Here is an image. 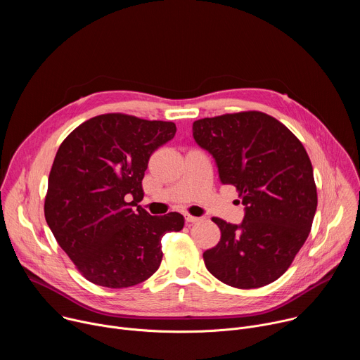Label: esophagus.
Wrapping results in <instances>:
<instances>
[{"instance_id":"obj_1","label":"esophagus","mask_w":360,"mask_h":360,"mask_svg":"<svg viewBox=\"0 0 360 360\" xmlns=\"http://www.w3.org/2000/svg\"><path fill=\"white\" fill-rule=\"evenodd\" d=\"M185 221H186L188 224H195V222H199V221H200V218H198V217H192V215H189V214H185Z\"/></svg>"}]
</instances>
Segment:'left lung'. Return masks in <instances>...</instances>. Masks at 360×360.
I'll return each instance as SVG.
<instances>
[{"instance_id":"left-lung-1","label":"left lung","mask_w":360,"mask_h":360,"mask_svg":"<svg viewBox=\"0 0 360 360\" xmlns=\"http://www.w3.org/2000/svg\"><path fill=\"white\" fill-rule=\"evenodd\" d=\"M192 134L215 158L221 182L236 188L245 207L239 225L212 218L221 240L203 252L205 266L233 288L272 283L293 262L316 212L306 149L282 122L259 111L198 120Z\"/></svg>"}]
</instances>
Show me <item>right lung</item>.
Returning <instances> with one entry per match:
<instances>
[{"label":"right lung","instance_id":"add662e5","mask_svg":"<svg viewBox=\"0 0 360 360\" xmlns=\"http://www.w3.org/2000/svg\"><path fill=\"white\" fill-rule=\"evenodd\" d=\"M174 122L125 114L94 117L60 145L44 214L58 245L89 282L129 288L157 272L161 239L184 217H152L136 202L150 155L175 136Z\"/></svg>","mask_w":360,"mask_h":360}]
</instances>
